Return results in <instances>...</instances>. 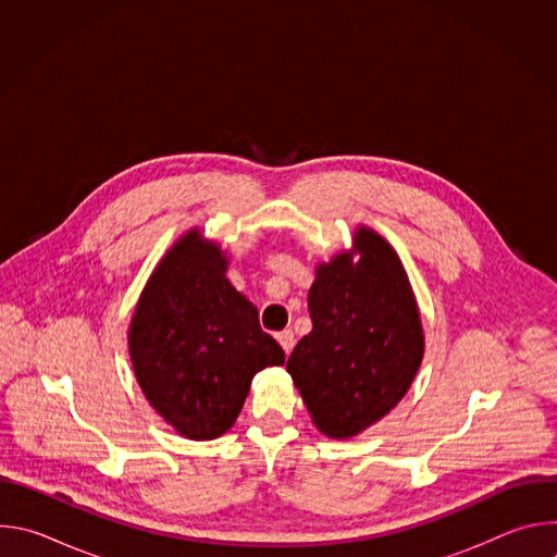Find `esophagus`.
Instances as JSON below:
<instances>
[{
  "instance_id": "obj_1",
  "label": "esophagus",
  "mask_w": 557,
  "mask_h": 557,
  "mask_svg": "<svg viewBox=\"0 0 557 557\" xmlns=\"http://www.w3.org/2000/svg\"><path fill=\"white\" fill-rule=\"evenodd\" d=\"M277 342H280V346L284 348V352L288 355V352L293 350V346H295V335H293V331H282V333H277Z\"/></svg>"
}]
</instances>
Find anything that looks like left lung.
Here are the masks:
<instances>
[{
  "mask_svg": "<svg viewBox=\"0 0 557 557\" xmlns=\"http://www.w3.org/2000/svg\"><path fill=\"white\" fill-rule=\"evenodd\" d=\"M308 310L312 331L286 370L317 430L350 438L399 404L419 372L425 337L417 297L396 251L359 226L352 251L317 267Z\"/></svg>",
  "mask_w": 557,
  "mask_h": 557,
  "instance_id": "8db88e82",
  "label": "left lung"
}]
</instances>
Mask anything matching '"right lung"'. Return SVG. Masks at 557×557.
Returning <instances> with one entry per match:
<instances>
[{"label":"right lung","instance_id":"right-lung-1","mask_svg":"<svg viewBox=\"0 0 557 557\" xmlns=\"http://www.w3.org/2000/svg\"><path fill=\"white\" fill-rule=\"evenodd\" d=\"M224 273L220 247L191 228L153 269L127 333L145 399L191 441L222 436L253 376L284 363L280 344L260 329L258 308Z\"/></svg>","mask_w":557,"mask_h":557}]
</instances>
